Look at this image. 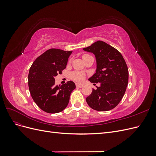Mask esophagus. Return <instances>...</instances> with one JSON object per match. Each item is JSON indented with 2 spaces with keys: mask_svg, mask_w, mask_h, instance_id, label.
<instances>
[{
  "mask_svg": "<svg viewBox=\"0 0 156 156\" xmlns=\"http://www.w3.org/2000/svg\"><path fill=\"white\" fill-rule=\"evenodd\" d=\"M75 86H76L77 88H82L83 87V84H79V83H76V84H75Z\"/></svg>",
  "mask_w": 156,
  "mask_h": 156,
  "instance_id": "esophagus-1",
  "label": "esophagus"
}]
</instances>
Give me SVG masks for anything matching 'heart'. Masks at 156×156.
I'll return each instance as SVG.
<instances>
[{
  "label": "heart",
  "mask_w": 156,
  "mask_h": 156,
  "mask_svg": "<svg viewBox=\"0 0 156 156\" xmlns=\"http://www.w3.org/2000/svg\"><path fill=\"white\" fill-rule=\"evenodd\" d=\"M85 55H84L83 56H85ZM84 77V73L80 72H77V71H75V72H73L71 73V78H72L75 81H77V82L81 81H83Z\"/></svg>",
  "instance_id": "heart-1"
}]
</instances>
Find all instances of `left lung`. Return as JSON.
<instances>
[{"label":"left lung","instance_id":"left-lung-1","mask_svg":"<svg viewBox=\"0 0 156 156\" xmlns=\"http://www.w3.org/2000/svg\"><path fill=\"white\" fill-rule=\"evenodd\" d=\"M83 49L93 53L96 58V72L88 80L101 83L86 98L88 105L98 111L111 110L122 100L128 84L126 61L119 51L103 41H97Z\"/></svg>","mask_w":156,"mask_h":156}]
</instances>
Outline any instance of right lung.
Listing matches in <instances>:
<instances>
[{"instance_id": "obj_1", "label": "right lung", "mask_w": 156, "mask_h": 156, "mask_svg": "<svg viewBox=\"0 0 156 156\" xmlns=\"http://www.w3.org/2000/svg\"><path fill=\"white\" fill-rule=\"evenodd\" d=\"M72 51L50 49L38 56L29 70V91L33 100L42 111L58 113L67 107L70 94L75 88L73 81L55 85V77L62 74Z\"/></svg>"}]
</instances>
